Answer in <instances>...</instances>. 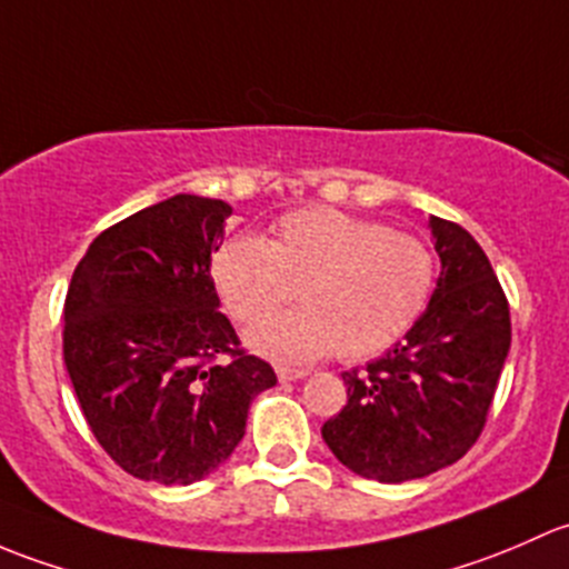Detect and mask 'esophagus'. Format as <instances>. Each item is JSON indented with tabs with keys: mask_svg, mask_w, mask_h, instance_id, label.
Instances as JSON below:
<instances>
[{
	"mask_svg": "<svg viewBox=\"0 0 569 569\" xmlns=\"http://www.w3.org/2000/svg\"><path fill=\"white\" fill-rule=\"evenodd\" d=\"M277 375H279V380H282V383H287V380L303 378L307 370H303V367H277Z\"/></svg>",
	"mask_w": 569,
	"mask_h": 569,
	"instance_id": "1",
	"label": "esophagus"
}]
</instances>
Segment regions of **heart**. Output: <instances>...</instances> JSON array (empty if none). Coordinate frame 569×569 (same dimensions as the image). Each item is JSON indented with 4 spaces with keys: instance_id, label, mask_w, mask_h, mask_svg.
Listing matches in <instances>:
<instances>
[{
    "instance_id": "b5f03b06",
    "label": "heart",
    "mask_w": 569,
    "mask_h": 569,
    "mask_svg": "<svg viewBox=\"0 0 569 569\" xmlns=\"http://www.w3.org/2000/svg\"><path fill=\"white\" fill-rule=\"evenodd\" d=\"M210 279L227 312L254 323L299 287L301 310L260 321L246 342L284 365L337 353H383L430 301L436 260L425 241L333 208L290 210L268 241L227 238L210 257Z\"/></svg>"
}]
</instances>
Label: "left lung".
<instances>
[{"label":"left lung","mask_w":569,"mask_h":569,"mask_svg":"<svg viewBox=\"0 0 569 569\" xmlns=\"http://www.w3.org/2000/svg\"><path fill=\"white\" fill-rule=\"evenodd\" d=\"M441 277L430 307L380 359L342 372L348 406L323 441L365 479L406 482L477 443L509 353V303L471 232L430 216Z\"/></svg>","instance_id":"left-lung-1"}]
</instances>
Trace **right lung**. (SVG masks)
<instances>
[{"label":"right lung","mask_w":569,"mask_h":569,"mask_svg":"<svg viewBox=\"0 0 569 569\" xmlns=\"http://www.w3.org/2000/svg\"><path fill=\"white\" fill-rule=\"evenodd\" d=\"M232 208L174 194L90 243L66 296L62 356L76 400L122 471L191 485L246 432L249 406L277 383L219 312L210 254Z\"/></svg>","instance_id":"right-lung-1"}]
</instances>
